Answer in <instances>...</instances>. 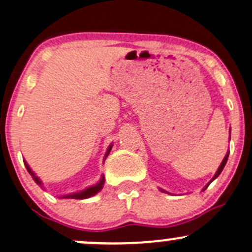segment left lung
I'll return each instance as SVG.
<instances>
[{"mask_svg": "<svg viewBox=\"0 0 252 252\" xmlns=\"http://www.w3.org/2000/svg\"><path fill=\"white\" fill-rule=\"evenodd\" d=\"M228 156H229V151H228V152H227V153H226V156H224L223 160H222V161H221V164H220L219 169H217V171H216V173H215V175H214V177H213V179H211V180H210V181H209V182H208V184H206V185H205V186H204V189H203V190H205L206 189H208V186H209V185H210V184H211V182H213V181H214V180H215V179H216V177H217V176H219V175H220V174H221V171H222V170H223L224 165H226L227 160H228ZM159 189L161 190V192H164V193H169V192H166V190H164V189Z\"/></svg>", "mask_w": 252, "mask_h": 252, "instance_id": "8db88e82", "label": "left lung"}]
</instances>
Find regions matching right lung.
Segmentation results:
<instances>
[{"label":"right lung","mask_w":252,"mask_h":252,"mask_svg":"<svg viewBox=\"0 0 252 252\" xmlns=\"http://www.w3.org/2000/svg\"><path fill=\"white\" fill-rule=\"evenodd\" d=\"M112 146H113V145L111 144L110 146H108L107 151H106L104 161H105L106 158H107V156L110 155V151H111V148H112ZM24 164H25V166H26V169H28L29 174L32 176V179L35 180L36 184L39 185V186L43 189V184H42V181L39 180L38 176H36L35 171H32V169H31L30 165L26 163V160H24ZM104 184H105V177H104V175H102L101 179H100V181L97 182V184L93 185V186H91V187H87V189H84L83 190H79V192L70 193V194H65V195H63V197H60V198H71V199H86V198H91V197H93V195H95L96 193H99L100 190L102 189V187H104Z\"/></svg>","instance_id":"right-lung-1"}]
</instances>
